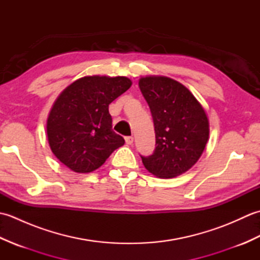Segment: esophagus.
I'll list each match as a JSON object with an SVG mask.
<instances>
[{
    "mask_svg": "<svg viewBox=\"0 0 260 260\" xmlns=\"http://www.w3.org/2000/svg\"><path fill=\"white\" fill-rule=\"evenodd\" d=\"M125 142H126L127 145H132V144H133V142H134V137L133 136H126Z\"/></svg>",
    "mask_w": 260,
    "mask_h": 260,
    "instance_id": "1",
    "label": "esophagus"
}]
</instances>
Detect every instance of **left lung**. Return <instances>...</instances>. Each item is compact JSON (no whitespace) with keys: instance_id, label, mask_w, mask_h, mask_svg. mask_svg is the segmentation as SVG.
<instances>
[{"instance_id":"8db88e82","label":"left lung","mask_w":260,"mask_h":260,"mask_svg":"<svg viewBox=\"0 0 260 260\" xmlns=\"http://www.w3.org/2000/svg\"><path fill=\"white\" fill-rule=\"evenodd\" d=\"M140 89L150 106L156 147L151 156H141L145 169L161 179L189 171L200 158L209 140L206 110L181 82L164 76H146Z\"/></svg>"}]
</instances>
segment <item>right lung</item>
<instances>
[{
    "label": "right lung",
    "mask_w": 260,
    "mask_h": 260,
    "mask_svg": "<svg viewBox=\"0 0 260 260\" xmlns=\"http://www.w3.org/2000/svg\"><path fill=\"white\" fill-rule=\"evenodd\" d=\"M132 86L127 77L86 76L61 91L49 113V146L77 173L101 168L124 139L112 129L108 106Z\"/></svg>",
    "instance_id": "add662e5"
}]
</instances>
